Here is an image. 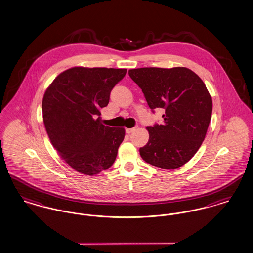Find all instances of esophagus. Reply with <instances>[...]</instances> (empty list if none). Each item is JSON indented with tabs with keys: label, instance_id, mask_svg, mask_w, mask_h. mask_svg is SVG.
I'll return each instance as SVG.
<instances>
[{
	"label": "esophagus",
	"instance_id": "obj_1",
	"mask_svg": "<svg viewBox=\"0 0 253 253\" xmlns=\"http://www.w3.org/2000/svg\"><path fill=\"white\" fill-rule=\"evenodd\" d=\"M135 129H136L135 127H134V128H130V129H126V132H127L128 134H130V133H132L133 131H135Z\"/></svg>",
	"mask_w": 253,
	"mask_h": 253
}]
</instances>
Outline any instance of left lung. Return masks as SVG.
Wrapping results in <instances>:
<instances>
[{
  "label": "left lung",
  "mask_w": 253,
  "mask_h": 253,
  "mask_svg": "<svg viewBox=\"0 0 253 253\" xmlns=\"http://www.w3.org/2000/svg\"><path fill=\"white\" fill-rule=\"evenodd\" d=\"M152 110L164 109L163 123L147 127L149 141L139 149L145 162L174 169L186 164L204 141L212 99L203 81L189 68L130 69Z\"/></svg>",
  "instance_id": "1"
}]
</instances>
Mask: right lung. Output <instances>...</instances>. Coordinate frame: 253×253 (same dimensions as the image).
<instances>
[{
    "instance_id": "obj_1",
    "label": "right lung",
    "mask_w": 253,
    "mask_h": 253,
    "mask_svg": "<svg viewBox=\"0 0 253 253\" xmlns=\"http://www.w3.org/2000/svg\"><path fill=\"white\" fill-rule=\"evenodd\" d=\"M126 72L76 66L60 73L43 95L42 119L50 142L80 173L97 174L116 160L125 129L105 126L99 116Z\"/></svg>"
}]
</instances>
